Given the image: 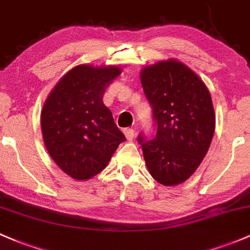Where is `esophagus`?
<instances>
[{"mask_svg":"<svg viewBox=\"0 0 250 250\" xmlns=\"http://www.w3.org/2000/svg\"><path fill=\"white\" fill-rule=\"evenodd\" d=\"M123 133H125V139H127L128 141H131V140H133V138H134V135H135V134H134V130L131 129V128H127V129L123 130Z\"/></svg>","mask_w":250,"mask_h":250,"instance_id":"1","label":"esophagus"}]
</instances>
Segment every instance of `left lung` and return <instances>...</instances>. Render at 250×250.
Instances as JSON below:
<instances>
[{
  "instance_id": "8db88e82",
  "label": "left lung",
  "mask_w": 250,
  "mask_h": 250,
  "mask_svg": "<svg viewBox=\"0 0 250 250\" xmlns=\"http://www.w3.org/2000/svg\"><path fill=\"white\" fill-rule=\"evenodd\" d=\"M140 78L158 127L152 140L139 136L146 166L158 183L179 185L209 150L216 125L210 91L196 72L175 59L145 66Z\"/></svg>"
}]
</instances>
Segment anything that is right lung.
Listing matches in <instances>:
<instances>
[{
    "instance_id": "1",
    "label": "right lung",
    "mask_w": 250,
    "mask_h": 250,
    "mask_svg": "<svg viewBox=\"0 0 250 250\" xmlns=\"http://www.w3.org/2000/svg\"><path fill=\"white\" fill-rule=\"evenodd\" d=\"M121 72L116 65H77L59 79L43 103V144L59 168L73 179H91L103 171L125 141L103 103L106 87Z\"/></svg>"
}]
</instances>
